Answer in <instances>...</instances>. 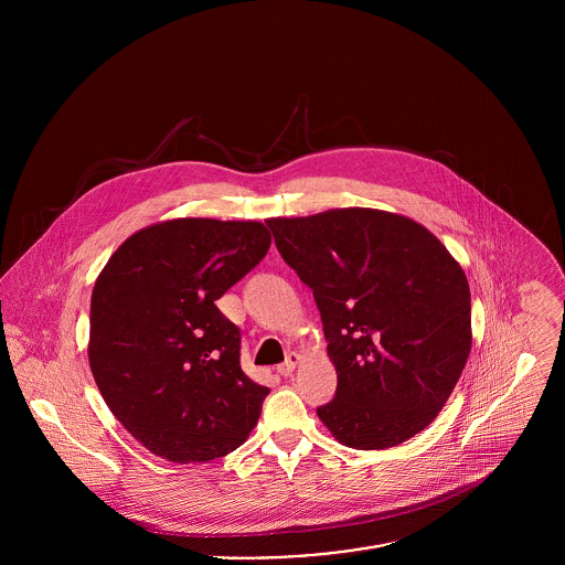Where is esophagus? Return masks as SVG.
Wrapping results in <instances>:
<instances>
[{"label":"esophagus","mask_w":565,"mask_h":565,"mask_svg":"<svg viewBox=\"0 0 565 565\" xmlns=\"http://www.w3.org/2000/svg\"><path fill=\"white\" fill-rule=\"evenodd\" d=\"M300 363V354H296V352H291L289 356H287V361L285 363H280L278 365V374L280 376H291L294 374V370H296V365Z\"/></svg>","instance_id":"obj_1"}]
</instances>
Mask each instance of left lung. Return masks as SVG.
I'll return each instance as SVG.
<instances>
[{
  "label": "left lung",
  "instance_id": "obj_1",
  "mask_svg": "<svg viewBox=\"0 0 565 565\" xmlns=\"http://www.w3.org/2000/svg\"><path fill=\"white\" fill-rule=\"evenodd\" d=\"M285 263L313 291L337 370L318 406L345 446L385 450L424 430L472 348L463 269L433 233L374 209L267 220Z\"/></svg>",
  "mask_w": 565,
  "mask_h": 565
}]
</instances>
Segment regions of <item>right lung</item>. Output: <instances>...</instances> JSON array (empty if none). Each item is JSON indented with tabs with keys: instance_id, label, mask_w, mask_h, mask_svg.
<instances>
[{
	"instance_id": "add662e5",
	"label": "right lung",
	"mask_w": 565,
	"mask_h": 565,
	"mask_svg": "<svg viewBox=\"0 0 565 565\" xmlns=\"http://www.w3.org/2000/svg\"><path fill=\"white\" fill-rule=\"evenodd\" d=\"M258 222L171 220L108 258L90 296L88 363L126 430L173 463L239 448L269 390L242 370V332L217 300L269 249Z\"/></svg>"
}]
</instances>
